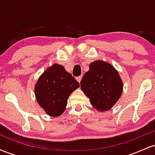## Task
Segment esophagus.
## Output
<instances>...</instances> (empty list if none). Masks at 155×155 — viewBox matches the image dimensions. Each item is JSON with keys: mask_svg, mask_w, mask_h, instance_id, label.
<instances>
[{"mask_svg": "<svg viewBox=\"0 0 155 155\" xmlns=\"http://www.w3.org/2000/svg\"><path fill=\"white\" fill-rule=\"evenodd\" d=\"M76 80H77V81H79V82L80 83V81H81V79H82V76H78V77H76Z\"/></svg>", "mask_w": 155, "mask_h": 155, "instance_id": "34e87169", "label": "esophagus"}]
</instances>
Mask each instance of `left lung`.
Wrapping results in <instances>:
<instances>
[{
    "mask_svg": "<svg viewBox=\"0 0 155 155\" xmlns=\"http://www.w3.org/2000/svg\"><path fill=\"white\" fill-rule=\"evenodd\" d=\"M81 88L90 99L92 106L98 111H108L119 100L123 84L118 72L111 65L96 60L81 80Z\"/></svg>",
    "mask_w": 155,
    "mask_h": 155,
    "instance_id": "1",
    "label": "left lung"
}]
</instances>
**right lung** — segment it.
I'll return each instance as SVG.
<instances>
[{
	"label": "right lung",
	"mask_w": 155,
	"mask_h": 155,
	"mask_svg": "<svg viewBox=\"0 0 155 155\" xmlns=\"http://www.w3.org/2000/svg\"><path fill=\"white\" fill-rule=\"evenodd\" d=\"M79 87L71 74L61 65L54 64L40 76L35 87L37 101L51 117L63 113L69 95Z\"/></svg>",
	"instance_id": "right-lung-1"
}]
</instances>
